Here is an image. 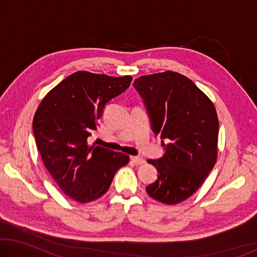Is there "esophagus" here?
Here are the masks:
<instances>
[{"label": "esophagus", "mask_w": 257, "mask_h": 257, "mask_svg": "<svg viewBox=\"0 0 257 257\" xmlns=\"http://www.w3.org/2000/svg\"><path fill=\"white\" fill-rule=\"evenodd\" d=\"M132 161L134 163H136V164H143V163H145V159H143L142 156H136V155H134V156H132Z\"/></svg>", "instance_id": "1"}]
</instances>
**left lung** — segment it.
<instances>
[{"label": "left lung", "mask_w": 257, "mask_h": 257, "mask_svg": "<svg viewBox=\"0 0 257 257\" xmlns=\"http://www.w3.org/2000/svg\"><path fill=\"white\" fill-rule=\"evenodd\" d=\"M134 86L144 99L153 132L169 142L162 141V158L147 161L159 176L146 191L155 201L175 205L195 194L216 162L215 106L189 78L175 71L142 76Z\"/></svg>", "instance_id": "obj_1"}]
</instances>
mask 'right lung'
<instances>
[{
  "label": "right lung",
  "mask_w": 257,
  "mask_h": 257,
  "mask_svg": "<svg viewBox=\"0 0 257 257\" xmlns=\"http://www.w3.org/2000/svg\"><path fill=\"white\" fill-rule=\"evenodd\" d=\"M132 76L111 77L77 71L52 88L38 105L33 130L51 177L78 203L99 198L129 156L88 145L105 104L130 86Z\"/></svg>",
  "instance_id": "1"
}]
</instances>
